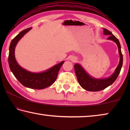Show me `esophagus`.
<instances>
[{"label":"esophagus","mask_w":130,"mask_h":130,"mask_svg":"<svg viewBox=\"0 0 130 130\" xmlns=\"http://www.w3.org/2000/svg\"><path fill=\"white\" fill-rule=\"evenodd\" d=\"M71 60H72V61H74V62H75V61H76V58H72L71 59Z\"/></svg>","instance_id":"34e87169"}]
</instances>
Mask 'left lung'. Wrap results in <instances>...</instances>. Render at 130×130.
<instances>
[{
	"mask_svg": "<svg viewBox=\"0 0 130 130\" xmlns=\"http://www.w3.org/2000/svg\"><path fill=\"white\" fill-rule=\"evenodd\" d=\"M103 30H104L103 31L104 34L109 36L107 39L115 42L117 45L119 49V54L120 56V61L113 73L108 77L105 78H96L93 77L85 71L80 64L76 63L74 68L78 82L83 88L88 91H100L112 84L118 77L122 67L123 55L121 52V46L119 41L109 30L104 28H103Z\"/></svg>",
	"mask_w": 130,
	"mask_h": 130,
	"instance_id": "8db88e82",
	"label": "left lung"
}]
</instances>
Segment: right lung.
<instances>
[{
    "instance_id": "obj_1",
    "label": "right lung",
    "mask_w": 130,
    "mask_h": 130,
    "mask_svg": "<svg viewBox=\"0 0 130 130\" xmlns=\"http://www.w3.org/2000/svg\"><path fill=\"white\" fill-rule=\"evenodd\" d=\"M31 29L28 28L22 31L10 43L8 55V64L11 71L23 86L31 89H42L50 86L56 80L58 71L64 61H61L45 71L34 73L22 68L17 62L15 57V49L18 41Z\"/></svg>"
}]
</instances>
